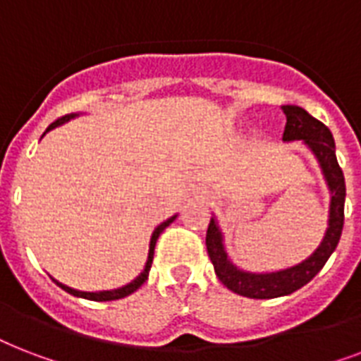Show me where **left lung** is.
<instances>
[{
  "mask_svg": "<svg viewBox=\"0 0 361 361\" xmlns=\"http://www.w3.org/2000/svg\"><path fill=\"white\" fill-rule=\"evenodd\" d=\"M283 112L286 116L283 140H303L305 146L314 153V157L319 159L320 169L324 172L331 192L330 219H328V231L324 234V240L320 241L317 251L305 258L303 262L296 264L292 268L281 269V271H271V274H249V271L236 268L228 260L219 225L212 217L208 232H206V247H208L209 260L214 264L215 274L228 290L236 292L240 296L255 298V300L286 296V294H292L298 288H302L303 285H307L309 281L324 268L326 260L330 258L331 252L336 251L339 238H341L343 223H345L347 189H345L343 170L337 163L336 142H334L330 129L300 106L288 104V106H283Z\"/></svg>",
  "mask_w": 361,
  "mask_h": 361,
  "instance_id": "left-lung-1",
  "label": "left lung"
}]
</instances>
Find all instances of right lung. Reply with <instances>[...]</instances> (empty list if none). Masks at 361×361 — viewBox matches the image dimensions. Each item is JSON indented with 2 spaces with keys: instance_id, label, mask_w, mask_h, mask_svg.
I'll list each match as a JSON object with an SVG mask.
<instances>
[{
  "instance_id": "right-lung-1",
  "label": "right lung",
  "mask_w": 361,
  "mask_h": 361,
  "mask_svg": "<svg viewBox=\"0 0 361 361\" xmlns=\"http://www.w3.org/2000/svg\"><path fill=\"white\" fill-rule=\"evenodd\" d=\"M71 118H75V114H67L63 116V118H59V120H56L54 123L48 125V129L47 133L50 129H54V127H58V125L65 123V121H69ZM176 219V215L174 217H170V219H166L164 223H161V225L153 231L152 234V241H149V252H147V262L146 266H144V271H142L138 277H136L135 281H130L129 285H125L121 286V288H116V290H103V292H80V290H75V288H69V286H65L61 285V283H58L56 281V285L61 286L65 292H69V294H73V296H78V298H86V300H95V302H110V300H120V298H125V296H129V294H133L135 290H138L144 283H146L147 279V274H149V268H152V262H153V249H155V243H157V238L161 236V232L166 228V226L172 223V221Z\"/></svg>"
}]
</instances>
